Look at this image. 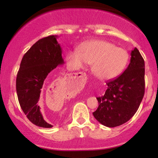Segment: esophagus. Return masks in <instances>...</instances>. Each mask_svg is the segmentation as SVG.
<instances>
[{"instance_id": "1", "label": "esophagus", "mask_w": 158, "mask_h": 158, "mask_svg": "<svg viewBox=\"0 0 158 158\" xmlns=\"http://www.w3.org/2000/svg\"><path fill=\"white\" fill-rule=\"evenodd\" d=\"M73 79H75V81H81L82 80H86V74L85 73H79L75 75V76H73Z\"/></svg>"}]
</instances>
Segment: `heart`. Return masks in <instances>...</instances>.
<instances>
[{
	"instance_id": "1",
	"label": "heart",
	"mask_w": 158,
	"mask_h": 158,
	"mask_svg": "<svg viewBox=\"0 0 158 158\" xmlns=\"http://www.w3.org/2000/svg\"><path fill=\"white\" fill-rule=\"evenodd\" d=\"M67 62L73 69H79L85 63L92 64V71L98 78L109 80L117 77L127 68L129 54L127 49L113 43L93 40L82 44L79 51L69 52Z\"/></svg>"
}]
</instances>
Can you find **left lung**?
Listing matches in <instances>:
<instances>
[{
    "mask_svg": "<svg viewBox=\"0 0 158 158\" xmlns=\"http://www.w3.org/2000/svg\"><path fill=\"white\" fill-rule=\"evenodd\" d=\"M106 84L104 96L96 98L99 106L93 114L106 127L120 126L135 115L144 94V61L136 47L124 72Z\"/></svg>",
    "mask_w": 158,
    "mask_h": 158,
    "instance_id": "1",
    "label": "left lung"
}]
</instances>
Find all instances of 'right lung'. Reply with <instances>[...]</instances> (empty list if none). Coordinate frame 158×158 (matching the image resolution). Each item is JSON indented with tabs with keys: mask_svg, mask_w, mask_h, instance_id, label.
I'll list each match as a JSON object with an SVG mask.
<instances>
[{
	"mask_svg": "<svg viewBox=\"0 0 158 158\" xmlns=\"http://www.w3.org/2000/svg\"><path fill=\"white\" fill-rule=\"evenodd\" d=\"M57 36L38 40L21 60L16 77V93L21 109L36 126L51 128L43 118L39 101L43 85L58 72L57 66L64 64L62 49Z\"/></svg>",
	"mask_w": 158,
	"mask_h": 158,
	"instance_id": "right-lung-1",
	"label": "right lung"
}]
</instances>
